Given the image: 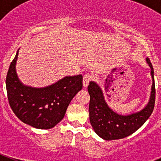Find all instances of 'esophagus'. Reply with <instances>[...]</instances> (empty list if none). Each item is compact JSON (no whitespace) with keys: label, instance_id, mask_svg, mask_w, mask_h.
Segmentation results:
<instances>
[{"label":"esophagus","instance_id":"obj_1","mask_svg":"<svg viewBox=\"0 0 161 161\" xmlns=\"http://www.w3.org/2000/svg\"><path fill=\"white\" fill-rule=\"evenodd\" d=\"M91 79H92V76L90 75V74H86L83 77V86L85 88H86L88 86L89 83L91 81Z\"/></svg>","mask_w":161,"mask_h":161}]
</instances>
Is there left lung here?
I'll use <instances>...</instances> for the list:
<instances>
[{
	"mask_svg": "<svg viewBox=\"0 0 161 161\" xmlns=\"http://www.w3.org/2000/svg\"><path fill=\"white\" fill-rule=\"evenodd\" d=\"M150 69L152 78L150 96L148 103L140 111L129 114H120L109 107L105 100L101 87L94 81L88 86L90 96V121L94 131L104 140H114L125 138L137 131L150 118L155 103L154 72L149 58L146 59Z\"/></svg>",
	"mask_w": 161,
	"mask_h": 161,
	"instance_id": "left-lung-1",
	"label": "left lung"
}]
</instances>
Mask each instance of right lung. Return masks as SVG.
<instances>
[{
  "instance_id": "add662e5",
  "label": "right lung",
  "mask_w": 161,
  "mask_h": 161,
  "mask_svg": "<svg viewBox=\"0 0 161 161\" xmlns=\"http://www.w3.org/2000/svg\"><path fill=\"white\" fill-rule=\"evenodd\" d=\"M19 49L11 63L6 78L9 104L25 124L39 129H50L64 118L75 96L82 88V75L65 76L45 87L24 85L18 76L16 63Z\"/></svg>"
}]
</instances>
